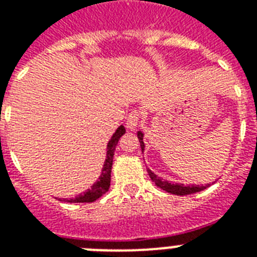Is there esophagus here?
I'll use <instances>...</instances> for the list:
<instances>
[{
  "mask_svg": "<svg viewBox=\"0 0 257 257\" xmlns=\"http://www.w3.org/2000/svg\"><path fill=\"white\" fill-rule=\"evenodd\" d=\"M141 118H143L141 112H139V110H132L128 114V117H126V128L135 129L141 121Z\"/></svg>",
  "mask_w": 257,
  "mask_h": 257,
  "instance_id": "obj_1",
  "label": "esophagus"
}]
</instances>
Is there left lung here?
<instances>
[{
    "mask_svg": "<svg viewBox=\"0 0 257 257\" xmlns=\"http://www.w3.org/2000/svg\"><path fill=\"white\" fill-rule=\"evenodd\" d=\"M137 137H139V141H140L141 149L144 151V141H143V133L137 132ZM149 177L152 180L153 183L156 184L157 187L161 188V189H164L165 192H168V193H172V195H177V196H185V195H192V193H196V192H200L205 189L208 185H191V187H187V185H184V184H172L169 181H163L160 177H157L153 172H151L148 169Z\"/></svg>",
    "mask_w": 257,
    "mask_h": 257,
    "instance_id": "left-lung-1",
    "label": "left lung"
}]
</instances>
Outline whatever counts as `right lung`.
I'll return each mask as SVG.
<instances>
[{
	"mask_svg": "<svg viewBox=\"0 0 257 257\" xmlns=\"http://www.w3.org/2000/svg\"><path fill=\"white\" fill-rule=\"evenodd\" d=\"M125 133V128L121 125L120 128L117 129L116 133L113 135V137L110 139V141L108 143V156H106V160H105L104 168L101 172V176L98 181L96 184H93V187L90 189H88L86 192H84L82 195H78L77 197L70 200H65L68 203H93L94 200L100 199L101 196L106 193L110 187V173H112V165H113V155H114V149H116V145L120 140V137Z\"/></svg>",
	"mask_w": 257,
	"mask_h": 257,
	"instance_id": "add662e5",
	"label": "right lung"
}]
</instances>
